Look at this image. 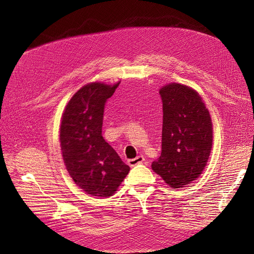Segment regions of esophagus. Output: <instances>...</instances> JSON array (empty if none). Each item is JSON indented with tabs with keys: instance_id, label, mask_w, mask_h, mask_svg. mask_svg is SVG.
<instances>
[{
	"instance_id": "1",
	"label": "esophagus",
	"mask_w": 254,
	"mask_h": 254,
	"mask_svg": "<svg viewBox=\"0 0 254 254\" xmlns=\"http://www.w3.org/2000/svg\"><path fill=\"white\" fill-rule=\"evenodd\" d=\"M143 161H144V157H143V156H137V157L134 158V159L128 160V164L132 167V166H135V165H137V164L142 163Z\"/></svg>"
}]
</instances>
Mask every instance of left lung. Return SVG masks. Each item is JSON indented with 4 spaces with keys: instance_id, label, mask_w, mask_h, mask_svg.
<instances>
[{
    "instance_id": "left-lung-1",
    "label": "left lung",
    "mask_w": 254,
    "mask_h": 254,
    "mask_svg": "<svg viewBox=\"0 0 254 254\" xmlns=\"http://www.w3.org/2000/svg\"><path fill=\"white\" fill-rule=\"evenodd\" d=\"M163 103L162 151L152 171L174 189L201 175L210 157L213 127L209 110L198 92L180 83L160 89Z\"/></svg>"
}]
</instances>
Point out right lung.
Listing matches in <instances>:
<instances>
[{"label":"right lung","mask_w":254,"mask_h":254,"mask_svg":"<svg viewBox=\"0 0 254 254\" xmlns=\"http://www.w3.org/2000/svg\"><path fill=\"white\" fill-rule=\"evenodd\" d=\"M119 84H86L70 99L61 119L65 167L74 182L92 196H112L130 170L102 135L105 105Z\"/></svg>","instance_id":"add662e5"}]
</instances>
